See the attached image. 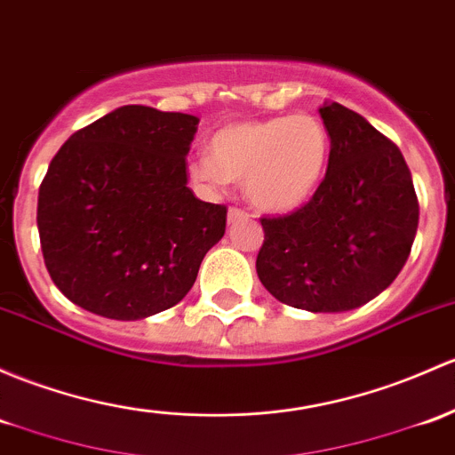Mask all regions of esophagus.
<instances>
[{
	"label": "esophagus",
	"instance_id": "1",
	"mask_svg": "<svg viewBox=\"0 0 455 455\" xmlns=\"http://www.w3.org/2000/svg\"><path fill=\"white\" fill-rule=\"evenodd\" d=\"M240 220H248V213L243 212V209H237V207L228 209V224L240 222Z\"/></svg>",
	"mask_w": 455,
	"mask_h": 455
}]
</instances>
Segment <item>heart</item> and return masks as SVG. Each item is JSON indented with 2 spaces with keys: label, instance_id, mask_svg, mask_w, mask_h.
Wrapping results in <instances>:
<instances>
[{
  "label": "heart",
  "instance_id": "b5f03b06",
  "mask_svg": "<svg viewBox=\"0 0 455 455\" xmlns=\"http://www.w3.org/2000/svg\"><path fill=\"white\" fill-rule=\"evenodd\" d=\"M331 140L307 113L228 124L209 140V155L196 156L189 176L207 189L243 180L246 198L264 212H291L323 183Z\"/></svg>",
  "mask_w": 455,
  "mask_h": 455
}]
</instances>
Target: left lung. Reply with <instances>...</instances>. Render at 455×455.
I'll list each match as a JSON object with an SVG mask.
<instances>
[{
	"instance_id": "8db88e82",
	"label": "left lung",
	"mask_w": 455,
	"mask_h": 455,
	"mask_svg": "<svg viewBox=\"0 0 455 455\" xmlns=\"http://www.w3.org/2000/svg\"><path fill=\"white\" fill-rule=\"evenodd\" d=\"M331 140L327 174L309 203L261 218L257 275L281 303L348 312L381 294L408 261L419 198L399 148L338 102L320 108Z\"/></svg>"
}]
</instances>
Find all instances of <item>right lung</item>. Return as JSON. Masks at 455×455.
Returning a JSON list of instances; mask_svg holds the SVG:
<instances>
[{
    "label": "right lung",
    "instance_id": "right-lung-1",
    "mask_svg": "<svg viewBox=\"0 0 455 455\" xmlns=\"http://www.w3.org/2000/svg\"><path fill=\"white\" fill-rule=\"evenodd\" d=\"M198 117L128 104L67 140L38 189L45 267L71 303L113 320L174 307L227 228L188 188Z\"/></svg>",
    "mask_w": 455,
    "mask_h": 455
}]
</instances>
